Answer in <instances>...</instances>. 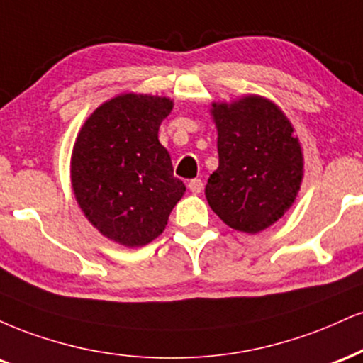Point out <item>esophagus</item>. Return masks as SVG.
Masks as SVG:
<instances>
[{"label": "esophagus", "instance_id": "34e87169", "mask_svg": "<svg viewBox=\"0 0 363 363\" xmlns=\"http://www.w3.org/2000/svg\"><path fill=\"white\" fill-rule=\"evenodd\" d=\"M189 189L191 194H200V191L203 190V182L200 180V178H194V180H190L189 183Z\"/></svg>", "mask_w": 363, "mask_h": 363}]
</instances>
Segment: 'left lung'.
Instances as JSON below:
<instances>
[{
	"label": "left lung",
	"mask_w": 363,
	"mask_h": 363,
	"mask_svg": "<svg viewBox=\"0 0 363 363\" xmlns=\"http://www.w3.org/2000/svg\"><path fill=\"white\" fill-rule=\"evenodd\" d=\"M219 168L208 178V206L236 231L257 234L279 220L302 182V151L279 106L262 96L214 104Z\"/></svg>",
	"instance_id": "left-lung-1"
}]
</instances>
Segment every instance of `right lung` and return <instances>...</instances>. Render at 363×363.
<instances>
[{
    "label": "right lung",
    "mask_w": 363,
    "mask_h": 363,
    "mask_svg": "<svg viewBox=\"0 0 363 363\" xmlns=\"http://www.w3.org/2000/svg\"><path fill=\"white\" fill-rule=\"evenodd\" d=\"M172 108L169 98L115 96L84 122L72 149L71 180L81 211L104 236L129 248L160 236L185 194L157 139Z\"/></svg>",
    "instance_id": "add662e5"
}]
</instances>
